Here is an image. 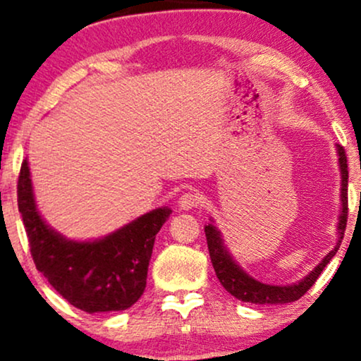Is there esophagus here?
I'll use <instances>...</instances> for the list:
<instances>
[{
  "mask_svg": "<svg viewBox=\"0 0 361 361\" xmlns=\"http://www.w3.org/2000/svg\"><path fill=\"white\" fill-rule=\"evenodd\" d=\"M199 200L200 197L197 195L195 192H185V194H182L179 197V202H177V204H179L182 210H192L199 205Z\"/></svg>",
  "mask_w": 361,
  "mask_h": 361,
  "instance_id": "34e87169",
  "label": "esophagus"
}]
</instances>
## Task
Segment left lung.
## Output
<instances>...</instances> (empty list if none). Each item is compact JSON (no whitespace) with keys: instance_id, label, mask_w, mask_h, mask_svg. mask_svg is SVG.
<instances>
[{"instance_id":"obj_1","label":"left lung","mask_w":361,"mask_h":361,"mask_svg":"<svg viewBox=\"0 0 361 361\" xmlns=\"http://www.w3.org/2000/svg\"><path fill=\"white\" fill-rule=\"evenodd\" d=\"M338 151V164H340V174H342V192H340V200H342V214H340L338 220V241L335 248L305 276L299 283L290 286H271L263 284L256 281L245 273L238 264L235 263L228 251H226L224 240H221L220 231L215 228L214 225L209 224L205 226V236L207 245H209V253L212 264H214L215 274L221 286L228 290L231 295L236 299L243 300V302L251 304H288L294 302L302 298L307 290L315 284V281L322 273L325 266L330 263L337 250L342 243L345 228H347V219H348V164H347V154H345L343 146H337Z\"/></svg>"}]
</instances>
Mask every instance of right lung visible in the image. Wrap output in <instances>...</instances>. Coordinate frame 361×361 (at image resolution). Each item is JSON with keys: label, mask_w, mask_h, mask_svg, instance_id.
Listing matches in <instances>:
<instances>
[{"label": "right lung", "mask_w": 361, "mask_h": 361, "mask_svg": "<svg viewBox=\"0 0 361 361\" xmlns=\"http://www.w3.org/2000/svg\"><path fill=\"white\" fill-rule=\"evenodd\" d=\"M18 209L37 271L73 307L88 314L125 310L141 298L156 235L172 212L156 209L102 240H67L39 215L26 159L19 171Z\"/></svg>", "instance_id": "obj_1"}]
</instances>
